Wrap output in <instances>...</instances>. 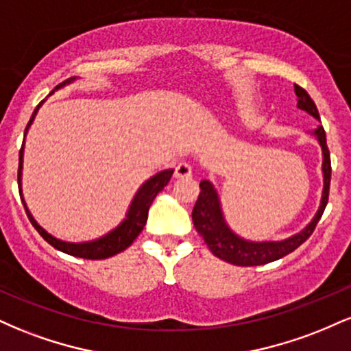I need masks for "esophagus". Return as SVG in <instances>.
<instances>
[{"instance_id": "34e87169", "label": "esophagus", "mask_w": 351, "mask_h": 351, "mask_svg": "<svg viewBox=\"0 0 351 351\" xmlns=\"http://www.w3.org/2000/svg\"><path fill=\"white\" fill-rule=\"evenodd\" d=\"M193 175L191 165L186 162H181L175 167V178H189Z\"/></svg>"}]
</instances>
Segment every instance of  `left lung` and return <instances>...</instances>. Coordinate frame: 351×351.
I'll list each match as a JSON object with an SVG mask.
<instances>
[{"label":"left lung","mask_w":351,"mask_h":351,"mask_svg":"<svg viewBox=\"0 0 351 351\" xmlns=\"http://www.w3.org/2000/svg\"><path fill=\"white\" fill-rule=\"evenodd\" d=\"M295 95L297 107L305 110L312 117H315L317 120H320L315 102L310 99L307 90L302 88L300 86H295ZM313 135L317 136L318 143H320L322 147V155H324V163H322V171H324V191H322L320 208H318L312 223H310L304 231H300L299 234L295 236L287 237V239L252 243V241H245L243 237L234 234V232L229 229L226 221H224L223 211H221V203L219 198H217L215 186H213L208 180L201 181V191L198 201H196L195 208H193L191 216L196 231L203 236L209 251L215 254L216 257L226 261L229 264L243 265V267H249V265H263L267 263H274V261L293 252L299 245L304 244L305 241L312 236L313 229H315L317 223L320 221V217L325 211V206H327L328 203L330 176H332L330 152L327 147V136H325L324 127L318 125L315 130H313Z\"/></svg>","instance_id":"left-lung-1"}]
</instances>
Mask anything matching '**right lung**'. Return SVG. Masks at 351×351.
<instances>
[{
	"mask_svg": "<svg viewBox=\"0 0 351 351\" xmlns=\"http://www.w3.org/2000/svg\"><path fill=\"white\" fill-rule=\"evenodd\" d=\"M75 77H71L67 80H64V82H60L58 87H56V90L60 87H64L66 84H71L74 82ZM51 94H54V90L51 92ZM49 94V95H51ZM44 102V100H43ZM43 102L39 104L38 107H36V110L33 112V115H31V120L29 123H27L26 127V132L27 128H29V125L33 123L36 114H38L39 107L43 106ZM26 132H24V136H26ZM23 153H24V142H23V147L21 150H19V168H18V188H19V196H21V201L24 204V209H26V215L29 217L31 224L36 228V231L39 232V234L43 236L44 241H47L52 247H56L58 251H62L66 254H69V256H75V257H82V259H92V261H97V259H107V257H112L115 256V254L125 251V249L128 247L136 239V236L140 234V232L143 231V226L147 224V217H148V209H150L153 199H155V196L158 195L162 189L167 186L168 181H170L171 175H173V170H165V171H160L156 173L155 176H152L150 180H147L145 183L140 186L138 191H136L134 201H132L130 208H128V213H127V217L123 219V223L120 224L119 228L114 229V231L108 232L107 236L100 237V239H95V241H90V243H66V241H60V239H56L54 236H51L49 232H46L44 229L39 226L38 223L34 221V217L31 216V213L27 211L26 208V203H24L23 199V193H21V170H23Z\"/></svg>",
	"mask_w": 351,
	"mask_h": 351,
	"instance_id": "right-lung-1",
	"label": "right lung"
}]
</instances>
